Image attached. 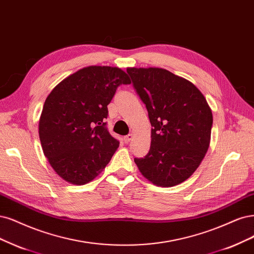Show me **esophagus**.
Listing matches in <instances>:
<instances>
[{"instance_id":"obj_1","label":"esophagus","mask_w":254,"mask_h":254,"mask_svg":"<svg viewBox=\"0 0 254 254\" xmlns=\"http://www.w3.org/2000/svg\"><path fill=\"white\" fill-rule=\"evenodd\" d=\"M132 137H133V135L132 134H128V135H126V136H124V142L127 144V143H129L131 139H132Z\"/></svg>"}]
</instances>
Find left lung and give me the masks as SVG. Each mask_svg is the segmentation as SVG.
<instances>
[{"label":"left lung","instance_id":"8db88e82","mask_svg":"<svg viewBox=\"0 0 254 254\" xmlns=\"http://www.w3.org/2000/svg\"><path fill=\"white\" fill-rule=\"evenodd\" d=\"M151 124L149 152L134 162L156 186L172 187L192 176L210 144V107L191 82L162 68H127Z\"/></svg>","mask_w":254,"mask_h":254}]
</instances>
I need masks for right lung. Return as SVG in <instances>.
Instances as JSON below:
<instances>
[{
    "label": "right lung",
    "mask_w": 254,
    "mask_h": 254,
    "mask_svg": "<svg viewBox=\"0 0 254 254\" xmlns=\"http://www.w3.org/2000/svg\"><path fill=\"white\" fill-rule=\"evenodd\" d=\"M130 83L118 67L89 66L66 77L49 93L39 135L44 154L63 180L84 185L106 167L120 145L106 127L107 106L118 87Z\"/></svg>",
    "instance_id": "obj_1"
}]
</instances>
